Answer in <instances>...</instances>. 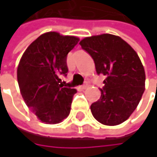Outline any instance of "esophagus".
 Returning a JSON list of instances; mask_svg holds the SVG:
<instances>
[{"label": "esophagus", "mask_w": 157, "mask_h": 157, "mask_svg": "<svg viewBox=\"0 0 157 157\" xmlns=\"http://www.w3.org/2000/svg\"><path fill=\"white\" fill-rule=\"evenodd\" d=\"M87 87H88V82H84L83 84L81 85V88H82V89H85V88H87Z\"/></svg>", "instance_id": "34e87169"}]
</instances>
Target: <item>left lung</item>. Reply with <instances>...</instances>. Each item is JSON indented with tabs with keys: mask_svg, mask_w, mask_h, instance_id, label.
<instances>
[{
	"mask_svg": "<svg viewBox=\"0 0 157 157\" xmlns=\"http://www.w3.org/2000/svg\"><path fill=\"white\" fill-rule=\"evenodd\" d=\"M80 45L94 59L97 75L106 76L100 99L91 105L94 117L105 125L122 124L137 107L144 91L139 56L122 38L108 33L86 37Z\"/></svg>",
	"mask_w": 157,
	"mask_h": 157,
	"instance_id": "1",
	"label": "left lung"
}]
</instances>
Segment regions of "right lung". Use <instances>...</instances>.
Instances as JSON below:
<instances>
[{"mask_svg": "<svg viewBox=\"0 0 157 157\" xmlns=\"http://www.w3.org/2000/svg\"><path fill=\"white\" fill-rule=\"evenodd\" d=\"M78 42L75 36L46 33L29 45L20 60L17 79L21 96L44 123L58 124L70 113L76 90L63 87L59 76L67 75V54Z\"/></svg>", "mask_w": 157, "mask_h": 157, "instance_id": "obj_1", "label": "right lung"}]
</instances>
